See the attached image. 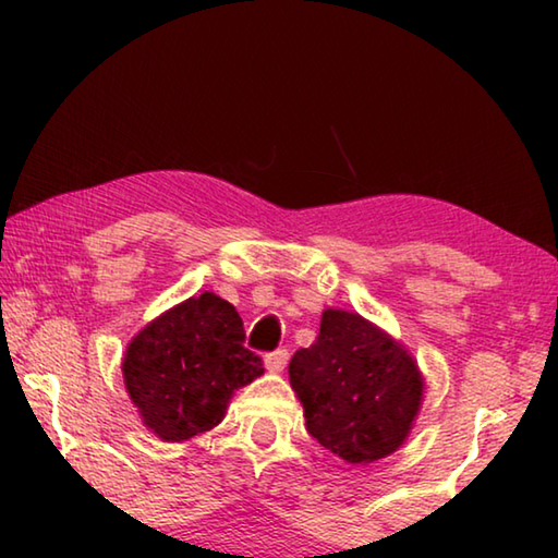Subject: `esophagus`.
Wrapping results in <instances>:
<instances>
[{
	"mask_svg": "<svg viewBox=\"0 0 558 558\" xmlns=\"http://www.w3.org/2000/svg\"><path fill=\"white\" fill-rule=\"evenodd\" d=\"M286 364H288V349H276V352H270L266 356V369L272 374L286 369Z\"/></svg>",
	"mask_w": 558,
	"mask_h": 558,
	"instance_id": "1",
	"label": "esophagus"
}]
</instances>
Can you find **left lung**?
I'll return each mask as SVG.
<instances>
[{
	"instance_id": "8db88e82",
	"label": "left lung",
	"mask_w": 558,
	"mask_h": 558,
	"mask_svg": "<svg viewBox=\"0 0 558 558\" xmlns=\"http://www.w3.org/2000/svg\"><path fill=\"white\" fill-rule=\"evenodd\" d=\"M288 374L310 436L352 465L399 450L421 411L415 359L356 313L325 310L315 344L292 354Z\"/></svg>"
}]
</instances>
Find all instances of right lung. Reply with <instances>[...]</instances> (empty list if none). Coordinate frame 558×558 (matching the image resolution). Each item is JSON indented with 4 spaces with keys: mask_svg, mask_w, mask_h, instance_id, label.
I'll return each instance as SVG.
<instances>
[{
    "mask_svg": "<svg viewBox=\"0 0 558 558\" xmlns=\"http://www.w3.org/2000/svg\"><path fill=\"white\" fill-rule=\"evenodd\" d=\"M243 319L214 292L189 298L132 337L122 379L145 426L179 442L219 426L235 389L263 374Z\"/></svg>",
    "mask_w": 558,
    "mask_h": 558,
    "instance_id": "1",
    "label": "right lung"
}]
</instances>
